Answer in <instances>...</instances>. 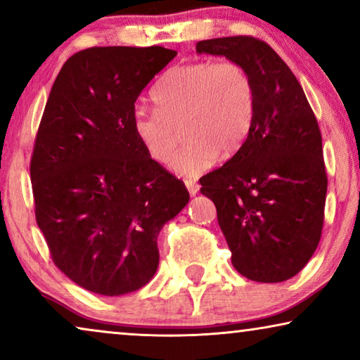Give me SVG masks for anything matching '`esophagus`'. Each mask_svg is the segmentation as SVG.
Instances as JSON below:
<instances>
[{"label": "esophagus", "mask_w": 360, "mask_h": 360, "mask_svg": "<svg viewBox=\"0 0 360 360\" xmlns=\"http://www.w3.org/2000/svg\"><path fill=\"white\" fill-rule=\"evenodd\" d=\"M185 186H186V190H188L190 195H196L200 190V185L196 184L195 180H185Z\"/></svg>", "instance_id": "esophagus-1"}]
</instances>
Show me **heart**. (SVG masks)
Wrapping results in <instances>:
<instances>
[{"instance_id":"1","label":"heart","mask_w":360,"mask_h":360,"mask_svg":"<svg viewBox=\"0 0 360 360\" xmlns=\"http://www.w3.org/2000/svg\"><path fill=\"white\" fill-rule=\"evenodd\" d=\"M155 110L137 108L132 132L152 160L167 165L182 127L187 144L172 161L185 176L200 175L218 155L229 159L243 147L255 111L254 85L238 62H190L172 67L154 90Z\"/></svg>"}]
</instances>
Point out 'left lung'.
Wrapping results in <instances>:
<instances>
[{"mask_svg":"<svg viewBox=\"0 0 360 360\" xmlns=\"http://www.w3.org/2000/svg\"><path fill=\"white\" fill-rule=\"evenodd\" d=\"M196 52L243 65L255 95L248 139L200 191L216 206L234 269L254 282H285L321 238L328 179L316 117L287 63L259 39H210Z\"/></svg>","mask_w":360,"mask_h":360,"instance_id":"obj_1","label":"left lung"}]
</instances>
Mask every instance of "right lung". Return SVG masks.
Segmentation results:
<instances>
[{
  "mask_svg": "<svg viewBox=\"0 0 360 360\" xmlns=\"http://www.w3.org/2000/svg\"><path fill=\"white\" fill-rule=\"evenodd\" d=\"M175 51L91 47L63 63L31 159L36 221L53 262L105 297L136 292L159 267L157 236L190 201L146 154L134 103Z\"/></svg>",
  "mask_w": 360,
  "mask_h": 360,
  "instance_id": "1",
  "label": "right lung"
}]
</instances>
